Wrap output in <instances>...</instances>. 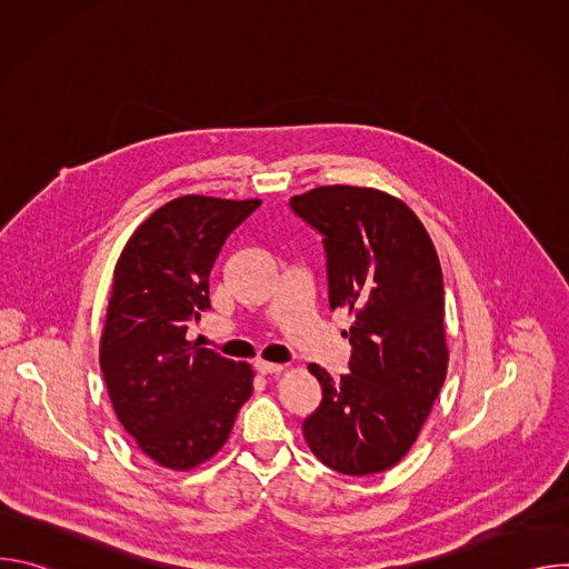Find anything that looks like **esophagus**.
<instances>
[{"instance_id":"obj_1","label":"esophagus","mask_w":569,"mask_h":569,"mask_svg":"<svg viewBox=\"0 0 569 569\" xmlns=\"http://www.w3.org/2000/svg\"><path fill=\"white\" fill-rule=\"evenodd\" d=\"M254 367L261 376H279L286 369L283 365H274V362H266V360H257Z\"/></svg>"}]
</instances>
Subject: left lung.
Returning a JSON list of instances; mask_svg holds the SVG:
<instances>
[{"mask_svg": "<svg viewBox=\"0 0 569 569\" xmlns=\"http://www.w3.org/2000/svg\"><path fill=\"white\" fill-rule=\"evenodd\" d=\"M290 207L323 236L331 310H347L349 373L321 385L303 421L312 455L342 475H373L410 452L448 371L443 274L432 238L402 200L371 187H317Z\"/></svg>", "mask_w": 569, "mask_h": 569, "instance_id": "8db88e82", "label": "left lung"}]
</instances>
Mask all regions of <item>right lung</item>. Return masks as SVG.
<instances>
[{
    "instance_id": "1",
    "label": "right lung",
    "mask_w": 569,
    "mask_h": 569,
    "mask_svg": "<svg viewBox=\"0 0 569 569\" xmlns=\"http://www.w3.org/2000/svg\"><path fill=\"white\" fill-rule=\"evenodd\" d=\"M261 200L182 196L154 209L114 266L101 371L117 419L157 466L193 470L229 439L254 371L187 338L209 308V274Z\"/></svg>"
}]
</instances>
